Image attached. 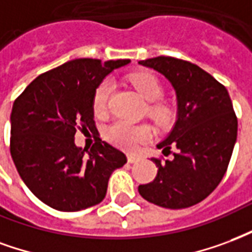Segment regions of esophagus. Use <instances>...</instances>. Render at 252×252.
<instances>
[{
    "instance_id": "obj_1",
    "label": "esophagus",
    "mask_w": 252,
    "mask_h": 252,
    "mask_svg": "<svg viewBox=\"0 0 252 252\" xmlns=\"http://www.w3.org/2000/svg\"><path fill=\"white\" fill-rule=\"evenodd\" d=\"M127 161L130 164H135V162H138L139 161V157L138 156H134V154H128Z\"/></svg>"
}]
</instances>
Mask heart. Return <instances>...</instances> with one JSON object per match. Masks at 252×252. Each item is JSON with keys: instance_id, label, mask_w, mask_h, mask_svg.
Returning a JSON list of instances; mask_svg holds the SVG:
<instances>
[{"instance_id": "b5f03b06", "label": "heart", "mask_w": 252, "mask_h": 252, "mask_svg": "<svg viewBox=\"0 0 252 252\" xmlns=\"http://www.w3.org/2000/svg\"><path fill=\"white\" fill-rule=\"evenodd\" d=\"M128 82L137 90V93L142 96V99L148 102L146 114L149 118L153 119L154 124L161 127L172 124L174 118V110L172 104L159 99L164 94V87L153 73H131L128 76ZM111 88H113L111 83L108 80H103L95 90L93 98V110L96 115H103L107 111ZM104 135L115 146L133 150L141 142H145L146 139L150 138L152 130L146 125H133L122 119H118L106 128Z\"/></svg>"}]
</instances>
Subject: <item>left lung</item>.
<instances>
[{
  "instance_id": "obj_1",
  "label": "left lung",
  "mask_w": 252,
  "mask_h": 252,
  "mask_svg": "<svg viewBox=\"0 0 252 252\" xmlns=\"http://www.w3.org/2000/svg\"><path fill=\"white\" fill-rule=\"evenodd\" d=\"M162 73L177 96V119L158 149L176 148L173 158H152L158 172L139 194L159 207L181 209L203 201L225 174L232 156L238 119L227 88L214 76L180 59L158 56L138 62Z\"/></svg>"
}]
</instances>
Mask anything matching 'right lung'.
<instances>
[{
  "mask_svg": "<svg viewBox=\"0 0 252 252\" xmlns=\"http://www.w3.org/2000/svg\"><path fill=\"white\" fill-rule=\"evenodd\" d=\"M125 60L75 59L40 75L14 100L10 154L20 177L38 200L62 212L96 205L108 179L127 158L100 138L87 150L75 145L78 130L95 128L94 93Z\"/></svg>",
  "mask_w": 252,
  "mask_h": 252,
  "instance_id": "add662e5",
  "label": "right lung"
}]
</instances>
